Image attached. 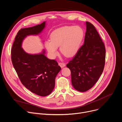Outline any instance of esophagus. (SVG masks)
Listing matches in <instances>:
<instances>
[{
  "mask_svg": "<svg viewBox=\"0 0 122 122\" xmlns=\"http://www.w3.org/2000/svg\"><path fill=\"white\" fill-rule=\"evenodd\" d=\"M59 65L60 66L61 68H64V67H65L66 64L65 63H64L60 62V63H59Z\"/></svg>",
  "mask_w": 122,
  "mask_h": 122,
  "instance_id": "obj_1",
  "label": "esophagus"
}]
</instances>
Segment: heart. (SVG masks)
<instances>
[{
  "instance_id": "b5f03b06",
  "label": "heart",
  "mask_w": 122,
  "mask_h": 122,
  "mask_svg": "<svg viewBox=\"0 0 122 122\" xmlns=\"http://www.w3.org/2000/svg\"><path fill=\"white\" fill-rule=\"evenodd\" d=\"M84 36V30L79 26L63 27L51 32V41H46L45 46L51 58L56 56L59 47L65 56L71 57L78 52Z\"/></svg>"
}]
</instances>
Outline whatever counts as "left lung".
<instances>
[{
  "label": "left lung",
  "mask_w": 122,
  "mask_h": 122,
  "mask_svg": "<svg viewBox=\"0 0 122 122\" xmlns=\"http://www.w3.org/2000/svg\"><path fill=\"white\" fill-rule=\"evenodd\" d=\"M84 44L67 64L71 71V83L80 92L89 90L103 71L106 58L104 43L95 27L86 22Z\"/></svg>",
  "instance_id": "8db88e82"
}]
</instances>
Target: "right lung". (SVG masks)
Returning <instances> with one entry per match:
<instances>
[{"instance_id":"add662e5","label":"right lung","mask_w":122,"mask_h":122,"mask_svg":"<svg viewBox=\"0 0 122 122\" xmlns=\"http://www.w3.org/2000/svg\"><path fill=\"white\" fill-rule=\"evenodd\" d=\"M45 25V21L34 27L21 29L15 36L11 51L12 63L22 84L32 93L41 96L51 93L55 77L61 68L55 60L45 56L44 50L39 54H29L22 48V44L27 36L40 34Z\"/></svg>"}]
</instances>
